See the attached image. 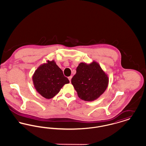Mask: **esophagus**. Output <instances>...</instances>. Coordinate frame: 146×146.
Returning <instances> with one entry per match:
<instances>
[{"mask_svg": "<svg viewBox=\"0 0 146 146\" xmlns=\"http://www.w3.org/2000/svg\"><path fill=\"white\" fill-rule=\"evenodd\" d=\"M72 76H70L68 77V79H69L70 82H71V79H72Z\"/></svg>", "mask_w": 146, "mask_h": 146, "instance_id": "obj_1", "label": "esophagus"}]
</instances>
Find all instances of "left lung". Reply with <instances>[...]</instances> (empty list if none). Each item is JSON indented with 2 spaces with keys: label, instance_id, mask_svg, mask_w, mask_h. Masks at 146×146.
Instances as JSON below:
<instances>
[{
  "label": "left lung",
  "instance_id": "left-lung-1",
  "mask_svg": "<svg viewBox=\"0 0 146 146\" xmlns=\"http://www.w3.org/2000/svg\"><path fill=\"white\" fill-rule=\"evenodd\" d=\"M76 74L71 80L80 99L92 101L100 97L108 87V77L98 63L79 64Z\"/></svg>",
  "mask_w": 146,
  "mask_h": 146
}]
</instances>
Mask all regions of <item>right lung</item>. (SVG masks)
<instances>
[{
  "label": "right lung",
  "instance_id": "obj_1",
  "mask_svg": "<svg viewBox=\"0 0 146 146\" xmlns=\"http://www.w3.org/2000/svg\"><path fill=\"white\" fill-rule=\"evenodd\" d=\"M32 79L35 90L47 99L54 97L64 84L70 83L54 60L40 65L35 71Z\"/></svg>",
  "mask_w": 146,
  "mask_h": 146
}]
</instances>
